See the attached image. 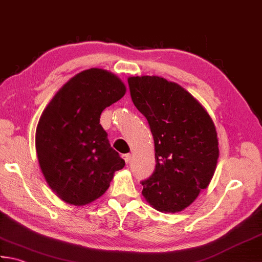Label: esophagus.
Returning a JSON list of instances; mask_svg holds the SVG:
<instances>
[{
  "mask_svg": "<svg viewBox=\"0 0 262 262\" xmlns=\"http://www.w3.org/2000/svg\"><path fill=\"white\" fill-rule=\"evenodd\" d=\"M123 159H124L125 163H129L131 160V154H124L123 155Z\"/></svg>",
  "mask_w": 262,
  "mask_h": 262,
  "instance_id": "esophagus-1",
  "label": "esophagus"
}]
</instances>
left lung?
I'll return each instance as SVG.
<instances>
[{"label":"left lung","instance_id":"obj_1","mask_svg":"<svg viewBox=\"0 0 262 262\" xmlns=\"http://www.w3.org/2000/svg\"><path fill=\"white\" fill-rule=\"evenodd\" d=\"M133 105L149 124L156 165L142 195L161 212L189 206L209 186L219 157L213 122L190 93L157 76L127 78Z\"/></svg>","mask_w":262,"mask_h":262}]
</instances>
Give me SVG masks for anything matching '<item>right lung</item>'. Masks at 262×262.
<instances>
[{"label":"right lung","mask_w":262,"mask_h":262,"mask_svg":"<svg viewBox=\"0 0 262 262\" xmlns=\"http://www.w3.org/2000/svg\"><path fill=\"white\" fill-rule=\"evenodd\" d=\"M125 91L114 74L91 68L71 78L44 110L36 129L37 159L48 185L66 203H91L124 167L100 115Z\"/></svg>","instance_id":"obj_1"}]
</instances>
